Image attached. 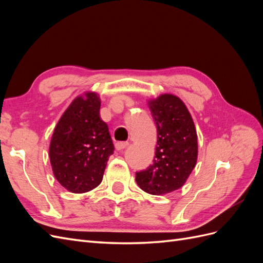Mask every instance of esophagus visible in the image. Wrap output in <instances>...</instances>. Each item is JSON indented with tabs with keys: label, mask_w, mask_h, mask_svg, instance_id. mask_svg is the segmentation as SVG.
<instances>
[{
	"label": "esophagus",
	"mask_w": 263,
	"mask_h": 263,
	"mask_svg": "<svg viewBox=\"0 0 263 263\" xmlns=\"http://www.w3.org/2000/svg\"><path fill=\"white\" fill-rule=\"evenodd\" d=\"M128 145H129V144H128V142H127V141H117L116 144H115V148H116L118 151H121V150L125 149Z\"/></svg>",
	"instance_id": "obj_1"
}]
</instances>
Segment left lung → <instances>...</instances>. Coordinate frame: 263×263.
Segmentation results:
<instances>
[{
    "label": "left lung",
    "instance_id": "8db88e82",
    "mask_svg": "<svg viewBox=\"0 0 263 263\" xmlns=\"http://www.w3.org/2000/svg\"><path fill=\"white\" fill-rule=\"evenodd\" d=\"M157 127L158 140L154 163L136 172L141 190L154 195L180 189L194 169L197 159V136L186 106L171 94L149 101Z\"/></svg>",
    "mask_w": 263,
    "mask_h": 263
}]
</instances>
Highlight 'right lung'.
Masks as SVG:
<instances>
[{
	"instance_id": "obj_1",
	"label": "right lung",
	"mask_w": 263,
	"mask_h": 263,
	"mask_svg": "<svg viewBox=\"0 0 263 263\" xmlns=\"http://www.w3.org/2000/svg\"><path fill=\"white\" fill-rule=\"evenodd\" d=\"M101 102L93 92L77 98L55 126L49 157L60 184L84 193L102 182L107 160L114 153L108 127L100 117Z\"/></svg>"
}]
</instances>
